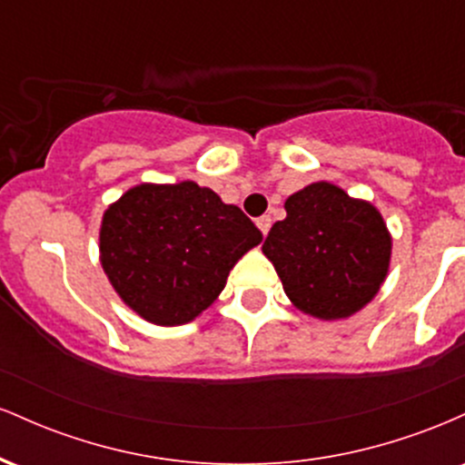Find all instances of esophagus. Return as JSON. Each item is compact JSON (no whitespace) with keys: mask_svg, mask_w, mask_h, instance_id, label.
<instances>
[{"mask_svg":"<svg viewBox=\"0 0 465 465\" xmlns=\"http://www.w3.org/2000/svg\"><path fill=\"white\" fill-rule=\"evenodd\" d=\"M271 223H273V221H271V216H260L258 221H255V225H258L260 232H262L266 236V233H269V229H271Z\"/></svg>","mask_w":465,"mask_h":465,"instance_id":"1","label":"esophagus"}]
</instances>
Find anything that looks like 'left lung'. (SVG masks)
Masks as SVG:
<instances>
[{
  "instance_id": "8db88e82",
  "label": "left lung",
  "mask_w": 465,
  "mask_h": 465,
  "mask_svg": "<svg viewBox=\"0 0 465 465\" xmlns=\"http://www.w3.org/2000/svg\"><path fill=\"white\" fill-rule=\"evenodd\" d=\"M262 253L286 297L303 314L339 322L370 303L391 264V232L378 207L328 181L306 185L284 203Z\"/></svg>"
}]
</instances>
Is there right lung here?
<instances>
[{
	"instance_id": "1",
	"label": "right lung",
	"mask_w": 465,
	"mask_h": 465,
	"mask_svg": "<svg viewBox=\"0 0 465 465\" xmlns=\"http://www.w3.org/2000/svg\"><path fill=\"white\" fill-rule=\"evenodd\" d=\"M98 240L100 264L124 306L173 328L216 302L262 232L214 190L181 181L133 185L104 210Z\"/></svg>"
}]
</instances>
